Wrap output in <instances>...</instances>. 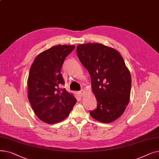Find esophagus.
<instances>
[{
	"label": "esophagus",
	"instance_id": "34e87169",
	"mask_svg": "<svg viewBox=\"0 0 159 159\" xmlns=\"http://www.w3.org/2000/svg\"><path fill=\"white\" fill-rule=\"evenodd\" d=\"M79 95L80 96V97H82L83 95H84V90H83V89H82L81 91H79Z\"/></svg>",
	"mask_w": 159,
	"mask_h": 159
}]
</instances>
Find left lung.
Returning <instances> with one entry per match:
<instances>
[{"mask_svg": "<svg viewBox=\"0 0 159 159\" xmlns=\"http://www.w3.org/2000/svg\"><path fill=\"white\" fill-rule=\"evenodd\" d=\"M79 59L90 74L97 107L89 112L95 120L110 123L123 114L131 93L130 72L120 53L99 43L79 44Z\"/></svg>", "mask_w": 159, "mask_h": 159, "instance_id": "left-lung-1", "label": "left lung"}]
</instances>
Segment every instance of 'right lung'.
I'll return each instance as SVG.
<instances>
[{"instance_id":"add662e5","label":"right lung","mask_w":159,"mask_h":159,"mask_svg":"<svg viewBox=\"0 0 159 159\" xmlns=\"http://www.w3.org/2000/svg\"><path fill=\"white\" fill-rule=\"evenodd\" d=\"M73 45H57L39 53L31 66L28 97L37 117L48 124L59 122L68 116L77 100L66 89L61 68Z\"/></svg>"}]
</instances>
